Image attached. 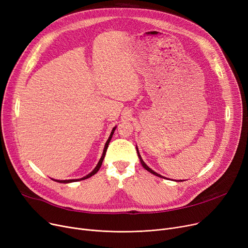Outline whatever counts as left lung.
Listing matches in <instances>:
<instances>
[{"label": "left lung", "instance_id": "obj_1", "mask_svg": "<svg viewBox=\"0 0 248 248\" xmlns=\"http://www.w3.org/2000/svg\"><path fill=\"white\" fill-rule=\"evenodd\" d=\"M137 153H138V155H139V159H140V164H141V166L144 167L147 171H149L150 173H152V174H154V175H155V176H158V177H160V178H164L162 175H160V174H158V173H155V171H153L151 168H149L148 166H147V164L142 161V159H141V157H140V152H139V150H138V147H137Z\"/></svg>", "mask_w": 248, "mask_h": 248}]
</instances>
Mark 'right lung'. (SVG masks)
I'll return each instance as SVG.
<instances>
[{"label":"right lung","mask_w":248,"mask_h":248,"mask_svg":"<svg viewBox=\"0 0 248 248\" xmlns=\"http://www.w3.org/2000/svg\"><path fill=\"white\" fill-rule=\"evenodd\" d=\"M115 128H116V126H114V127L112 128V131H111V133H110V136H109V138L108 139V140H107V142H106V145H104V149H103V152H102V155H101V158L99 159V161H98L96 167H95V168L93 169V170L91 171L89 174H87L86 176H84V177H82V178H80V179H71V180H55V179H52V180H54V181L58 182V183H64V184H66V183H72V182H77V181L85 180V179H87V178H90L91 176L95 175V174L98 172V170H99L101 165H102V162H103L104 157H106V153H107L108 144H109V141H110V140H111V138H112V135H113V133H114V131H115Z\"/></svg>","instance_id":"right-lung-1"}]
</instances>
